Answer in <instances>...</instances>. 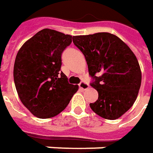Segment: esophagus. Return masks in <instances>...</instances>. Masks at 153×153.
<instances>
[{"label":"esophagus","mask_w":153,"mask_h":153,"mask_svg":"<svg viewBox=\"0 0 153 153\" xmlns=\"http://www.w3.org/2000/svg\"><path fill=\"white\" fill-rule=\"evenodd\" d=\"M88 84L86 82H84V81L81 82L79 83V88L81 89H82V90H87V89L88 88Z\"/></svg>","instance_id":"34e87169"}]
</instances>
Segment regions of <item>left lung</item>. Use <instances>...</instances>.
<instances>
[{
	"label": "left lung",
	"instance_id": "obj_1",
	"mask_svg": "<svg viewBox=\"0 0 153 153\" xmlns=\"http://www.w3.org/2000/svg\"><path fill=\"white\" fill-rule=\"evenodd\" d=\"M82 52L92 77L90 85L98 93L90 103L93 112L107 120H115L135 103L141 87V72L131 50L109 33L73 37Z\"/></svg>",
	"mask_w": 153,
	"mask_h": 153
}]
</instances>
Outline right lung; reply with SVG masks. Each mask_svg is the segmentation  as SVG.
<instances>
[{
  "label": "right lung",
  "instance_id": "1",
  "mask_svg": "<svg viewBox=\"0 0 153 153\" xmlns=\"http://www.w3.org/2000/svg\"><path fill=\"white\" fill-rule=\"evenodd\" d=\"M73 37L45 28L25 42L17 52L13 77L23 105L40 119L63 111L78 90L60 71L61 55Z\"/></svg>",
  "mask_w": 153,
  "mask_h": 153
}]
</instances>
